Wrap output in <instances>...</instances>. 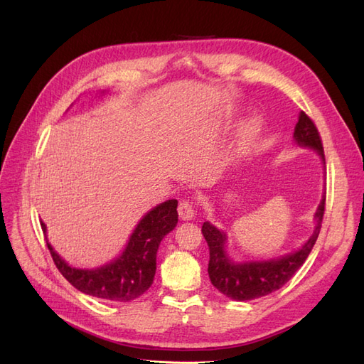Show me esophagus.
Masks as SVG:
<instances>
[{
  "mask_svg": "<svg viewBox=\"0 0 364 364\" xmlns=\"http://www.w3.org/2000/svg\"><path fill=\"white\" fill-rule=\"evenodd\" d=\"M178 213L182 220H191L196 214V209L191 200H182L178 206Z\"/></svg>",
  "mask_w": 364,
  "mask_h": 364,
  "instance_id": "34e87169",
  "label": "esophagus"
}]
</instances>
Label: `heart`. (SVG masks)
<instances>
[{"instance_id":"heart-1","label":"heart","mask_w":364,"mask_h":364,"mask_svg":"<svg viewBox=\"0 0 364 364\" xmlns=\"http://www.w3.org/2000/svg\"><path fill=\"white\" fill-rule=\"evenodd\" d=\"M257 132H258V127H257V124H253V123L246 126L243 130H241L240 135H238V146H240V149L247 147L250 142L253 141V138H255Z\"/></svg>"}]
</instances>
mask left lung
Masks as SVG:
<instances>
[{"instance_id":"1","label":"left lung","mask_w":364,"mask_h":364,"mask_svg":"<svg viewBox=\"0 0 364 364\" xmlns=\"http://www.w3.org/2000/svg\"><path fill=\"white\" fill-rule=\"evenodd\" d=\"M293 138L299 146L316 150L317 155L325 162L321 135H318L313 119L305 112L299 114V121L294 127ZM325 200L326 193H323L321 205L314 214L316 228L313 235L306 240V243L299 250L277 259L234 262L226 253V234L209 222H205L202 226V234L209 247L208 273L214 287L234 301L257 299V297L279 290L285 282L291 279L293 274L299 270L310 255L318 232H321L325 214Z\"/></svg>"}]
</instances>
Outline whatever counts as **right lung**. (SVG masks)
Listing matches in <instances>:
<instances>
[{
    "label": "right lung",
    "instance_id": "1",
    "mask_svg": "<svg viewBox=\"0 0 364 364\" xmlns=\"http://www.w3.org/2000/svg\"><path fill=\"white\" fill-rule=\"evenodd\" d=\"M178 225V200L155 206L139 220L123 253L112 262L92 270L75 269L62 259L47 241L54 264L71 285L85 294L114 302L134 301L153 284L156 272V252L162 238ZM43 234L46 223L41 222Z\"/></svg>",
    "mask_w": 364,
    "mask_h": 364
}]
</instances>
